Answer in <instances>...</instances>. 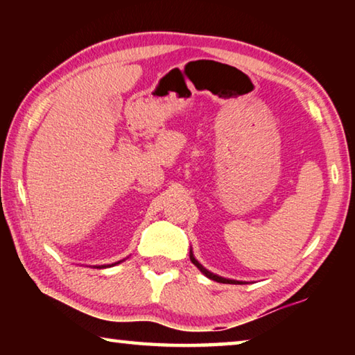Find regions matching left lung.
Instances as JSON below:
<instances>
[{"label":"left lung","mask_w":355,"mask_h":355,"mask_svg":"<svg viewBox=\"0 0 355 355\" xmlns=\"http://www.w3.org/2000/svg\"><path fill=\"white\" fill-rule=\"evenodd\" d=\"M189 258H191V261L196 264L197 268L200 269V272L202 274H205L208 279H211V280H214V282H219V284H241V282H238V280H230V279H224V277H220V275H216V274H213V272H209L208 269H205L202 266V264L196 260L194 258V255H192V250L189 252Z\"/></svg>","instance_id":"left-lung-1"}]
</instances>
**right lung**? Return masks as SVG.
<instances>
[{"label":"right lung","instance_id":"right-lung-1","mask_svg":"<svg viewBox=\"0 0 355 355\" xmlns=\"http://www.w3.org/2000/svg\"><path fill=\"white\" fill-rule=\"evenodd\" d=\"M120 261H117V263H114V264H119ZM107 266H112V264H107ZM97 268H106V264H103V266H97Z\"/></svg>","mask_w":355,"mask_h":355}]
</instances>
